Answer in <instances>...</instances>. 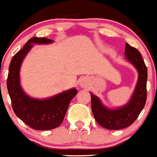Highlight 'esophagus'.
<instances>
[{"instance_id": "1", "label": "esophagus", "mask_w": 157, "mask_h": 157, "mask_svg": "<svg viewBox=\"0 0 157 157\" xmlns=\"http://www.w3.org/2000/svg\"><path fill=\"white\" fill-rule=\"evenodd\" d=\"M88 84V80L86 78H82L80 80V85L81 88H86Z\"/></svg>"}]
</instances>
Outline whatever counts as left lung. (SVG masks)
Wrapping results in <instances>:
<instances>
[{
	"label": "left lung",
	"mask_w": 157,
	"mask_h": 157,
	"mask_svg": "<svg viewBox=\"0 0 157 157\" xmlns=\"http://www.w3.org/2000/svg\"><path fill=\"white\" fill-rule=\"evenodd\" d=\"M125 55L138 72L137 85L129 101L122 107L110 109L103 106L100 99L91 93L92 111L95 121L102 127L111 130L124 129L130 126L143 110L147 99L148 70L141 54L138 50L126 43Z\"/></svg>",
	"instance_id": "left-lung-1"
}]
</instances>
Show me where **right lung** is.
<instances>
[{
    "label": "right lung",
    "instance_id": "1",
    "mask_svg": "<svg viewBox=\"0 0 157 157\" xmlns=\"http://www.w3.org/2000/svg\"><path fill=\"white\" fill-rule=\"evenodd\" d=\"M51 43L53 41L46 38L30 39L11 61L7 79V88L15 114L28 126L37 130H47L59 126L63 122L69 103L77 94L76 88H71L48 99H39L30 97L22 89L20 70L25 56L33 43Z\"/></svg>",
    "mask_w": 157,
    "mask_h": 157
}]
</instances>
